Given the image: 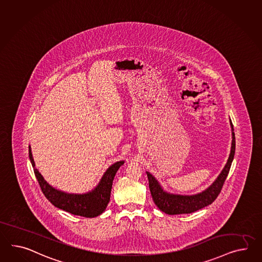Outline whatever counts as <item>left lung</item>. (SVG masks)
<instances>
[{
	"label": "left lung",
	"mask_w": 262,
	"mask_h": 262,
	"mask_svg": "<svg viewBox=\"0 0 262 262\" xmlns=\"http://www.w3.org/2000/svg\"><path fill=\"white\" fill-rule=\"evenodd\" d=\"M230 124L232 127V146H231V153L229 156L228 161L226 165L223 168L222 173L219 174L213 184L210 185L206 190L202 193L192 195H182V194H170L165 192L161 184L155 179L149 172H146L149 181V189L151 192L152 199L155 204L159 207L160 210L164 212L168 215H180V214H190L195 212L200 209L209 204L213 203L217 195L222 191V186L224 181L226 180L227 176L231 168L232 161L234 160L235 151V138L233 123L230 120Z\"/></svg>",
	"instance_id": "left-lung-1"
}]
</instances>
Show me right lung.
<instances>
[{"mask_svg": "<svg viewBox=\"0 0 262 262\" xmlns=\"http://www.w3.org/2000/svg\"><path fill=\"white\" fill-rule=\"evenodd\" d=\"M29 159L34 168V173L39 182L41 192L55 207L67 211L70 214L84 217H94L101 215L107 207L115 174L124 161H117L108 168L102 176L98 186L86 194H69L57 190L49 185L39 171L35 168L33 157L29 146Z\"/></svg>", "mask_w": 262, "mask_h": 262, "instance_id": "right-lung-1", "label": "right lung"}]
</instances>
